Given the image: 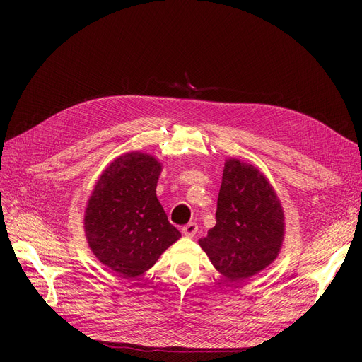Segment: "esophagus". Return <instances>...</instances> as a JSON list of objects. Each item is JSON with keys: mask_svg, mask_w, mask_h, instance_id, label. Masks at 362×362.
I'll use <instances>...</instances> for the list:
<instances>
[{"mask_svg": "<svg viewBox=\"0 0 362 362\" xmlns=\"http://www.w3.org/2000/svg\"><path fill=\"white\" fill-rule=\"evenodd\" d=\"M198 232V224L197 223H189L186 226H183L182 229V233L186 236V238H194Z\"/></svg>", "mask_w": 362, "mask_h": 362, "instance_id": "obj_1", "label": "esophagus"}]
</instances>
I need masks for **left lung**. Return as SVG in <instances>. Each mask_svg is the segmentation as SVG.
Listing matches in <instances>:
<instances>
[{"instance_id":"obj_1","label":"left lung","mask_w":362,"mask_h":362,"mask_svg":"<svg viewBox=\"0 0 362 362\" xmlns=\"http://www.w3.org/2000/svg\"><path fill=\"white\" fill-rule=\"evenodd\" d=\"M216 218V226L198 243L229 281L250 279L277 258L284 238L283 206L254 164L226 160Z\"/></svg>"}]
</instances>
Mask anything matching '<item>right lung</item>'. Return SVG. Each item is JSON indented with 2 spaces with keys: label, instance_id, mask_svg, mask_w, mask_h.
I'll use <instances>...</instances> for the list:
<instances>
[{
  "label": "right lung",
  "instance_id": "add662e5",
  "mask_svg": "<svg viewBox=\"0 0 362 362\" xmlns=\"http://www.w3.org/2000/svg\"><path fill=\"white\" fill-rule=\"evenodd\" d=\"M163 164L132 151L112 160L93 186L83 227L92 254L123 279L144 274L182 236L157 199Z\"/></svg>",
  "mask_w": 362,
  "mask_h": 362
}]
</instances>
